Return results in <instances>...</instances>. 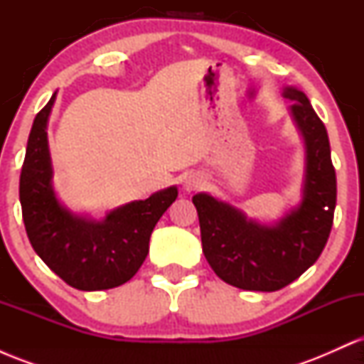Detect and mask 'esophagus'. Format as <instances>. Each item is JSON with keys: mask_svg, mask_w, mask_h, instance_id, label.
<instances>
[{"mask_svg": "<svg viewBox=\"0 0 364 364\" xmlns=\"http://www.w3.org/2000/svg\"><path fill=\"white\" fill-rule=\"evenodd\" d=\"M203 183H205L203 181V176L198 173H190L183 178V188H185L186 191L198 190V188L203 186Z\"/></svg>", "mask_w": 364, "mask_h": 364, "instance_id": "34e87169", "label": "esophagus"}]
</instances>
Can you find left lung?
<instances>
[{
	"label": "left lung",
	"mask_w": 364,
	"mask_h": 364,
	"mask_svg": "<svg viewBox=\"0 0 364 364\" xmlns=\"http://www.w3.org/2000/svg\"><path fill=\"white\" fill-rule=\"evenodd\" d=\"M282 95L292 102L291 116L304 141L301 203L265 225L214 196H193L208 265L245 291L272 292L296 281L318 260L333 223L337 181L327 129L301 90L286 87Z\"/></svg>",
	"instance_id": "1"
}]
</instances>
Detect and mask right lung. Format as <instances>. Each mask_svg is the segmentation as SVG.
Listing matches in <instances>:
<instances>
[{
  "instance_id": "obj_1",
  "label": "right lung",
  "mask_w": 364,
  "mask_h": 364,
  "mask_svg": "<svg viewBox=\"0 0 364 364\" xmlns=\"http://www.w3.org/2000/svg\"><path fill=\"white\" fill-rule=\"evenodd\" d=\"M51 101L37 112L20 174V203L25 231L36 253L68 286L80 291L118 287L133 277L147 258L157 220L176 200L178 188L114 208L102 220L63 207L53 188L48 145Z\"/></svg>"
}]
</instances>
